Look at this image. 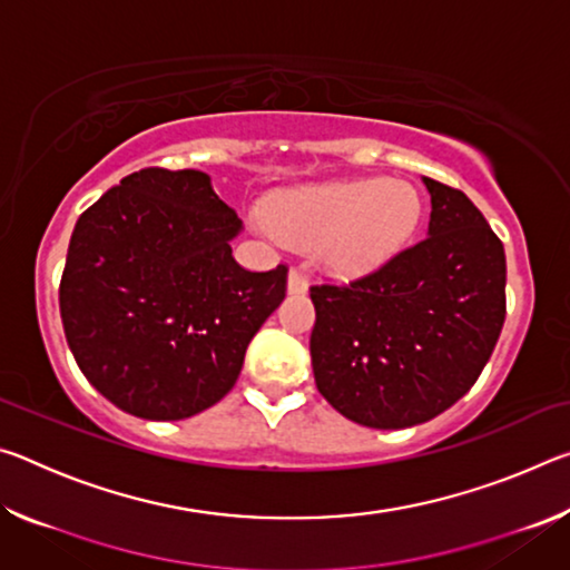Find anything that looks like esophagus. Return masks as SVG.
I'll list each match as a JSON object with an SVG mask.
<instances>
[{"label": "esophagus", "instance_id": "obj_1", "mask_svg": "<svg viewBox=\"0 0 570 570\" xmlns=\"http://www.w3.org/2000/svg\"><path fill=\"white\" fill-rule=\"evenodd\" d=\"M306 288H308L306 274L302 272V268H292V272H288V292H292V294H304Z\"/></svg>", "mask_w": 570, "mask_h": 570}]
</instances>
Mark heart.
<instances>
[{
  "instance_id": "obj_1",
  "label": "heart",
  "mask_w": 570,
  "mask_h": 570,
  "mask_svg": "<svg viewBox=\"0 0 570 570\" xmlns=\"http://www.w3.org/2000/svg\"><path fill=\"white\" fill-rule=\"evenodd\" d=\"M422 198L404 180L362 178L286 190L272 200L268 228L296 248H320L322 264L356 276L390 262L410 244Z\"/></svg>"
}]
</instances>
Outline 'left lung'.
Returning <instances> with one entry per match:
<instances>
[{
	"label": "left lung",
	"instance_id": "1",
	"mask_svg": "<svg viewBox=\"0 0 570 570\" xmlns=\"http://www.w3.org/2000/svg\"><path fill=\"white\" fill-rule=\"evenodd\" d=\"M428 238L350 284L308 288L316 390L352 422L400 430L452 407L505 322V250L465 193L424 178Z\"/></svg>",
	"mask_w": 570,
	"mask_h": 570
}]
</instances>
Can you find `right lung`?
<instances>
[{
    "instance_id": "add662e5",
    "label": "right lung",
    "mask_w": 570,
    "mask_h": 570,
    "mask_svg": "<svg viewBox=\"0 0 570 570\" xmlns=\"http://www.w3.org/2000/svg\"><path fill=\"white\" fill-rule=\"evenodd\" d=\"M240 220L200 170L142 168L77 218L60 282L67 344L115 407L186 420L234 387L288 266L230 256Z\"/></svg>"
}]
</instances>
